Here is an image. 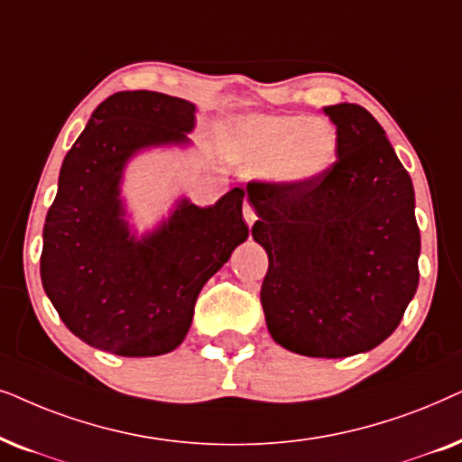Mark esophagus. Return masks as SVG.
<instances>
[{
    "mask_svg": "<svg viewBox=\"0 0 462 462\" xmlns=\"http://www.w3.org/2000/svg\"><path fill=\"white\" fill-rule=\"evenodd\" d=\"M243 217H245V221H247V226H254L255 219H257L255 211L247 205V202H245V207H243Z\"/></svg>",
    "mask_w": 462,
    "mask_h": 462,
    "instance_id": "obj_1",
    "label": "esophagus"
}]
</instances>
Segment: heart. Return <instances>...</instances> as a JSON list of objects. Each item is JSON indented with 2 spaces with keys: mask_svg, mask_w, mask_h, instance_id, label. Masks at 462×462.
Segmentation results:
<instances>
[{
  "mask_svg": "<svg viewBox=\"0 0 462 462\" xmlns=\"http://www.w3.org/2000/svg\"><path fill=\"white\" fill-rule=\"evenodd\" d=\"M340 134L325 116L245 114L227 120L217 152L230 167L276 188H309L336 164Z\"/></svg>",
  "mask_w": 462,
  "mask_h": 462,
  "instance_id": "1",
  "label": "heart"
}]
</instances>
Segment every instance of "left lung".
I'll return each instance as SVG.
<instances>
[{"mask_svg":"<svg viewBox=\"0 0 462 462\" xmlns=\"http://www.w3.org/2000/svg\"><path fill=\"white\" fill-rule=\"evenodd\" d=\"M337 160L309 188L249 183L251 236L268 254L262 306L270 336L306 356L367 353L397 329L418 287L414 186L365 107H323Z\"/></svg>","mask_w":462,"mask_h":462,"instance_id":"obj_1","label":"left lung"}]
</instances>
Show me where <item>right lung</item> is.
I'll list each match as a JSON object with an SVG mask.
<instances>
[{
  "label": "right lung",
  "mask_w": 462,
  "mask_h": 462,
  "mask_svg": "<svg viewBox=\"0 0 462 462\" xmlns=\"http://www.w3.org/2000/svg\"><path fill=\"white\" fill-rule=\"evenodd\" d=\"M196 106L152 90L107 97L67 152L44 224L42 285L60 321L92 348L156 356L188 336L200 289L247 241L245 189L199 207L180 196L139 230L122 194L143 152L188 150Z\"/></svg>",
  "instance_id": "add662e5"
}]
</instances>
